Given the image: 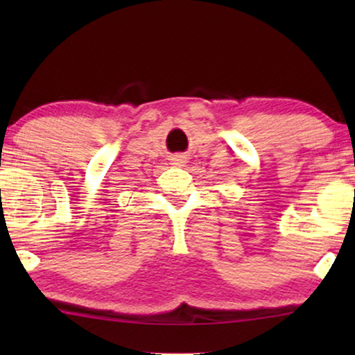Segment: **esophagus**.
Returning a JSON list of instances; mask_svg holds the SVG:
<instances>
[{
    "label": "esophagus",
    "instance_id": "obj_1",
    "mask_svg": "<svg viewBox=\"0 0 355 355\" xmlns=\"http://www.w3.org/2000/svg\"><path fill=\"white\" fill-rule=\"evenodd\" d=\"M171 164H174V166H184V164L187 163V155H184V153H176V155H173L171 157Z\"/></svg>",
    "mask_w": 355,
    "mask_h": 355
}]
</instances>
